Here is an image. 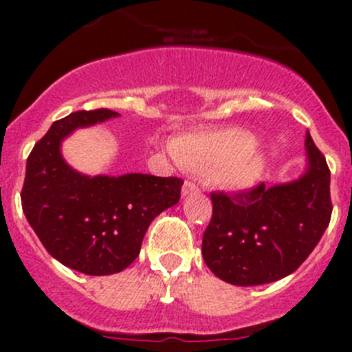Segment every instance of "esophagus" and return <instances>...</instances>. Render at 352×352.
Segmentation results:
<instances>
[{
	"label": "esophagus",
	"mask_w": 352,
	"mask_h": 352,
	"mask_svg": "<svg viewBox=\"0 0 352 352\" xmlns=\"http://www.w3.org/2000/svg\"><path fill=\"white\" fill-rule=\"evenodd\" d=\"M192 194H199V186L192 182L183 183V188H182L183 197H186V195H192Z\"/></svg>",
	"instance_id": "1"
}]
</instances>
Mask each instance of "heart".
<instances>
[{
    "mask_svg": "<svg viewBox=\"0 0 352 352\" xmlns=\"http://www.w3.org/2000/svg\"><path fill=\"white\" fill-rule=\"evenodd\" d=\"M170 149L183 167L229 192L252 188L266 167L263 146L241 129L185 133L174 139Z\"/></svg>",
    "mask_w": 352,
    "mask_h": 352,
    "instance_id": "1",
    "label": "heart"
}]
</instances>
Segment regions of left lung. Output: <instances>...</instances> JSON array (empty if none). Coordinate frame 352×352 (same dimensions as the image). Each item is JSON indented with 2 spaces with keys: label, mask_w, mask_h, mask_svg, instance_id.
<instances>
[{
  "label": "left lung",
  "mask_w": 352,
  "mask_h": 352,
  "mask_svg": "<svg viewBox=\"0 0 352 352\" xmlns=\"http://www.w3.org/2000/svg\"><path fill=\"white\" fill-rule=\"evenodd\" d=\"M307 169L298 179L238 194H211L213 217L203 236V257L220 280L263 285L296 272L331 219L329 169L310 133Z\"/></svg>",
  "instance_id": "obj_1"
}]
</instances>
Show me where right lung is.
Segmentation results:
<instances>
[{"label":"right lung","mask_w":352,"mask_h":352,"mask_svg":"<svg viewBox=\"0 0 352 352\" xmlns=\"http://www.w3.org/2000/svg\"><path fill=\"white\" fill-rule=\"evenodd\" d=\"M120 114L79 111L54 121L28 157L23 211L45 250L84 275L120 273L139 256L155 217L178 204L183 182L151 174L88 176L67 164L61 144L79 129Z\"/></svg>","instance_id":"add662e5"}]
</instances>
